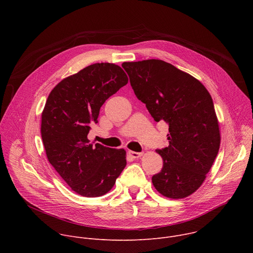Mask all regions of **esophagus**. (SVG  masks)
I'll return each mask as SVG.
<instances>
[{"instance_id":"34e87169","label":"esophagus","mask_w":253,"mask_h":253,"mask_svg":"<svg viewBox=\"0 0 253 253\" xmlns=\"http://www.w3.org/2000/svg\"><path fill=\"white\" fill-rule=\"evenodd\" d=\"M128 153H129V155H130L132 158H134V159L139 158V157H141V156L143 155L142 152H135V151H129Z\"/></svg>"}]
</instances>
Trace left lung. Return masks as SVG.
I'll return each instance as SVG.
<instances>
[{
  "label": "left lung",
  "mask_w": 253,
  "mask_h": 253,
  "mask_svg": "<svg viewBox=\"0 0 253 253\" xmlns=\"http://www.w3.org/2000/svg\"><path fill=\"white\" fill-rule=\"evenodd\" d=\"M122 67L154 120L169 125V145L156 150L163 168L152 176L154 187L172 199L191 195L202 185L220 146L209 92L196 78L162 60L125 62Z\"/></svg>",
  "instance_id": "1"
}]
</instances>
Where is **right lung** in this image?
Here are the masks:
<instances>
[{
  "label": "right lung",
  "instance_id": "obj_1",
  "mask_svg": "<svg viewBox=\"0 0 253 253\" xmlns=\"http://www.w3.org/2000/svg\"><path fill=\"white\" fill-rule=\"evenodd\" d=\"M128 83L121 67L96 63L58 83L42 112L46 155L65 182L85 197L109 192L126 166V151L90 143L101 106Z\"/></svg>",
  "mask_w": 253,
  "mask_h": 253
}]
</instances>
